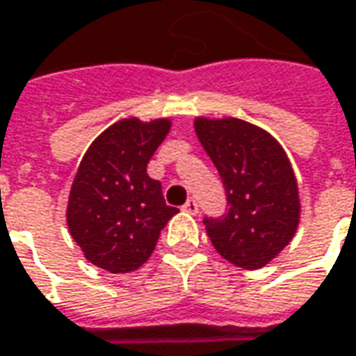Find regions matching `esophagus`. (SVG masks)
Returning <instances> with one entry per match:
<instances>
[{
	"label": "esophagus",
	"instance_id": "1",
	"mask_svg": "<svg viewBox=\"0 0 356 356\" xmlns=\"http://www.w3.org/2000/svg\"><path fill=\"white\" fill-rule=\"evenodd\" d=\"M182 210H184V212H188V213H198V210H200L198 202H196L194 198H190L188 202H186L184 206H182Z\"/></svg>",
	"mask_w": 356,
	"mask_h": 356
}]
</instances>
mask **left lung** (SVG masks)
Segmentation results:
<instances>
[{"label": "left lung", "instance_id": "1", "mask_svg": "<svg viewBox=\"0 0 356 356\" xmlns=\"http://www.w3.org/2000/svg\"><path fill=\"white\" fill-rule=\"evenodd\" d=\"M194 129L227 198L224 216L204 218L208 238L229 264L259 269L293 239L299 226L291 162L269 132L245 120L198 117Z\"/></svg>", "mask_w": 356, "mask_h": 356}]
</instances>
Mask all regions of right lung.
<instances>
[{"mask_svg": "<svg viewBox=\"0 0 356 356\" xmlns=\"http://www.w3.org/2000/svg\"><path fill=\"white\" fill-rule=\"evenodd\" d=\"M168 130V118H122L85 152L69 194L67 226L92 266L111 273L138 269L178 212L146 172Z\"/></svg>", "mask_w": 356, "mask_h": 356, "instance_id": "right-lung-1", "label": "right lung"}]
</instances>
